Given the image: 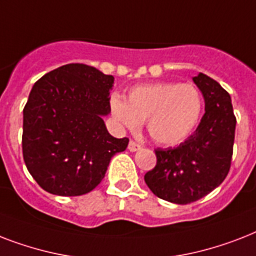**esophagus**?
Instances as JSON below:
<instances>
[{
	"label": "esophagus",
	"mask_w": 256,
	"mask_h": 256,
	"mask_svg": "<svg viewBox=\"0 0 256 256\" xmlns=\"http://www.w3.org/2000/svg\"><path fill=\"white\" fill-rule=\"evenodd\" d=\"M128 148L130 150V152H138V150H140V144H136V142H134V140H130L128 142Z\"/></svg>",
	"instance_id": "esophagus-1"
}]
</instances>
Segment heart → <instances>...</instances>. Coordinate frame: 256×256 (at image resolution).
Returning <instances> with one entry per match:
<instances>
[{"label":"heart","instance_id":"obj_1","mask_svg":"<svg viewBox=\"0 0 256 256\" xmlns=\"http://www.w3.org/2000/svg\"><path fill=\"white\" fill-rule=\"evenodd\" d=\"M114 120L128 130L146 128L154 142L164 146L180 144L198 126L203 98L192 84L156 82L132 88L128 100L114 94L110 98Z\"/></svg>","mask_w":256,"mask_h":256}]
</instances>
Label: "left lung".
Segmentation results:
<instances>
[{
	"mask_svg": "<svg viewBox=\"0 0 256 256\" xmlns=\"http://www.w3.org/2000/svg\"><path fill=\"white\" fill-rule=\"evenodd\" d=\"M192 81L204 98L200 124L176 148H156V164L144 182L158 198L187 204L206 196L228 174L234 148L235 124L230 94L203 73Z\"/></svg>",
	"mask_w": 256,
	"mask_h": 256,
	"instance_id": "8db88e82",
	"label": "left lung"
}]
</instances>
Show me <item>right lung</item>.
Here are the masks:
<instances>
[{
  "mask_svg": "<svg viewBox=\"0 0 256 256\" xmlns=\"http://www.w3.org/2000/svg\"><path fill=\"white\" fill-rule=\"evenodd\" d=\"M112 84V76L84 64L61 66L34 84L24 108L22 152L32 176L50 194H88L112 156L128 148V138L110 136L104 122Z\"/></svg>",
  "mask_w": 256,
  "mask_h": 256,
  "instance_id": "1",
  "label": "right lung"
}]
</instances>
